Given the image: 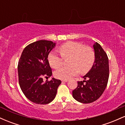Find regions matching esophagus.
<instances>
[{"label":"esophagus","mask_w":125,"mask_h":125,"mask_svg":"<svg viewBox=\"0 0 125 125\" xmlns=\"http://www.w3.org/2000/svg\"><path fill=\"white\" fill-rule=\"evenodd\" d=\"M62 82H68V79H63L62 80Z\"/></svg>","instance_id":"1"}]
</instances>
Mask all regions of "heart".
Instances as JSON below:
<instances>
[{"mask_svg": "<svg viewBox=\"0 0 125 125\" xmlns=\"http://www.w3.org/2000/svg\"><path fill=\"white\" fill-rule=\"evenodd\" d=\"M59 52L52 51L48 55L50 65L57 69L62 65L63 59L69 58V66L60 67L54 72L56 77L61 79H68L80 72L86 73L94 65L95 53L92 48L84 46L82 44L74 42H68L62 44Z\"/></svg>", "mask_w": 125, "mask_h": 125, "instance_id": "obj_1", "label": "heart"}]
</instances>
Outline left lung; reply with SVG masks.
I'll list each match as a JSON object with an SVG mask.
<instances>
[{
    "mask_svg": "<svg viewBox=\"0 0 125 125\" xmlns=\"http://www.w3.org/2000/svg\"><path fill=\"white\" fill-rule=\"evenodd\" d=\"M95 61L90 71L84 76V81L77 82V86L72 91L73 97L83 104H89L98 99L107 86L109 76V60L101 46L94 44Z\"/></svg>",
    "mask_w": 125,
    "mask_h": 125,
    "instance_id": "8db88e82",
    "label": "left lung"
}]
</instances>
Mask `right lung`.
<instances>
[{"mask_svg":"<svg viewBox=\"0 0 125 125\" xmlns=\"http://www.w3.org/2000/svg\"><path fill=\"white\" fill-rule=\"evenodd\" d=\"M55 43L41 40L28 44L24 49L19 60V83L25 96L36 104L51 103L57 94L61 80L52 78L44 82L43 77L52 74L48 58L55 46Z\"/></svg>","mask_w":125,"mask_h":125,"instance_id":"add662e5","label":"right lung"}]
</instances>
